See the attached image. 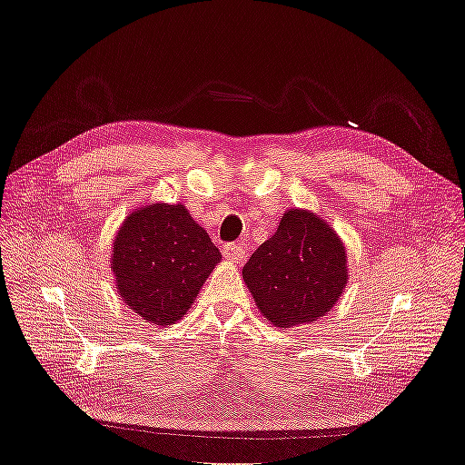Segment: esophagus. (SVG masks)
Returning a JSON list of instances; mask_svg holds the SVG:
<instances>
[{
  "label": "esophagus",
  "instance_id": "obj_1",
  "mask_svg": "<svg viewBox=\"0 0 465 465\" xmlns=\"http://www.w3.org/2000/svg\"><path fill=\"white\" fill-rule=\"evenodd\" d=\"M223 256L231 263H242L246 260V246L242 242H232L223 246Z\"/></svg>",
  "mask_w": 465,
  "mask_h": 465
}]
</instances>
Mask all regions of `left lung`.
Segmentation results:
<instances>
[{
  "label": "left lung",
  "mask_w": 465,
  "mask_h": 465,
  "mask_svg": "<svg viewBox=\"0 0 465 465\" xmlns=\"http://www.w3.org/2000/svg\"><path fill=\"white\" fill-rule=\"evenodd\" d=\"M260 312L275 328L326 316L347 285V252L320 215L289 209L242 270Z\"/></svg>",
  "instance_id": "obj_1"
}]
</instances>
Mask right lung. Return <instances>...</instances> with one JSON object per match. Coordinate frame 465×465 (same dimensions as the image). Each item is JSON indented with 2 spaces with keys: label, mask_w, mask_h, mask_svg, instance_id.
Returning a JSON list of instances; mask_svg holds the SVG:
<instances>
[{
  "label": "right lung",
  "mask_w": 465,
  "mask_h": 465,
  "mask_svg": "<svg viewBox=\"0 0 465 465\" xmlns=\"http://www.w3.org/2000/svg\"><path fill=\"white\" fill-rule=\"evenodd\" d=\"M219 262L217 246L184 205L153 203L124 219L110 267L132 312L171 326L190 311Z\"/></svg>",
  "instance_id": "add662e5"
}]
</instances>
